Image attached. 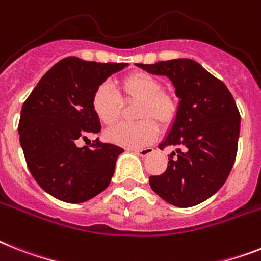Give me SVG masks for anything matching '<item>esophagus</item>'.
Listing matches in <instances>:
<instances>
[{
  "instance_id": "1",
  "label": "esophagus",
  "mask_w": 261,
  "mask_h": 261,
  "mask_svg": "<svg viewBox=\"0 0 261 261\" xmlns=\"http://www.w3.org/2000/svg\"><path fill=\"white\" fill-rule=\"evenodd\" d=\"M133 151L137 152L138 155L147 156V155H150V154H152V152H154V149H152V147H145V149H133Z\"/></svg>"
}]
</instances>
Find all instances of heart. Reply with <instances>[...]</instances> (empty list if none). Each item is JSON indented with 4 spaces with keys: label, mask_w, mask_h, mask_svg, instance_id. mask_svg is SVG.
Here are the masks:
<instances>
[{
    "label": "heart",
    "mask_w": 261,
    "mask_h": 261,
    "mask_svg": "<svg viewBox=\"0 0 261 261\" xmlns=\"http://www.w3.org/2000/svg\"><path fill=\"white\" fill-rule=\"evenodd\" d=\"M120 97L138 100L135 118L137 123H120L106 131V138L112 143L138 149L151 143L158 134V127L173 122L177 105L171 95L162 91L156 77L146 72H131L118 84V91L103 83L95 88L91 107L96 118L106 126H112L119 119Z\"/></svg>",
    "instance_id": "obj_1"
}]
</instances>
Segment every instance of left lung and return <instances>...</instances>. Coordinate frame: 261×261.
Returning a JSON list of instances; mask_svg holds the SVG:
<instances>
[{
    "mask_svg": "<svg viewBox=\"0 0 261 261\" xmlns=\"http://www.w3.org/2000/svg\"><path fill=\"white\" fill-rule=\"evenodd\" d=\"M154 75L167 76L181 99L164 150L175 146L167 169L149 179L151 189L179 207L207 200L225 184L234 164L240 134V112L220 79L190 59L138 64Z\"/></svg>",
    "mask_w": 261,
    "mask_h": 261,
    "instance_id": "obj_1",
    "label": "left lung"
}]
</instances>
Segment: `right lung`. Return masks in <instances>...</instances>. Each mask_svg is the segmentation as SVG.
Instances as JSON below:
<instances>
[{"mask_svg":"<svg viewBox=\"0 0 261 261\" xmlns=\"http://www.w3.org/2000/svg\"><path fill=\"white\" fill-rule=\"evenodd\" d=\"M126 65L65 57L24 101L18 134L28 169L57 200L79 204L110 185L123 149L99 139L83 147L79 143L101 128L91 107L95 88Z\"/></svg>","mask_w":261,"mask_h":261,"instance_id":"1","label":"right lung"}]
</instances>
